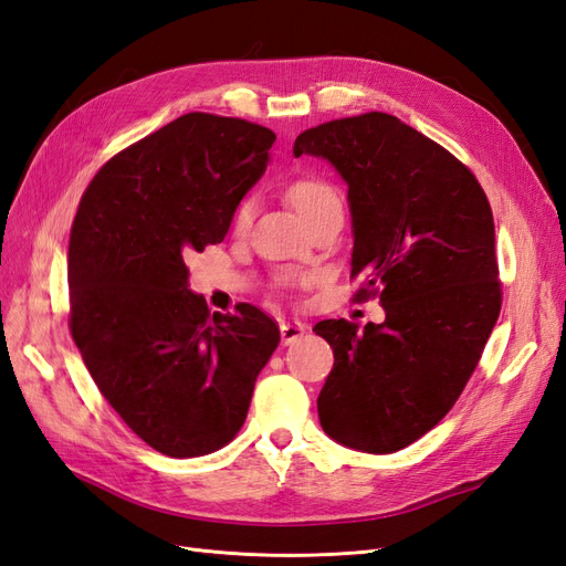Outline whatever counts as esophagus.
<instances>
[{
    "mask_svg": "<svg viewBox=\"0 0 566 566\" xmlns=\"http://www.w3.org/2000/svg\"><path fill=\"white\" fill-rule=\"evenodd\" d=\"M306 328H310V325L302 323V321H283L281 323V337H283L285 345H293V342H297L306 333Z\"/></svg>",
    "mask_w": 566,
    "mask_h": 566,
    "instance_id": "esophagus-1",
    "label": "esophagus"
}]
</instances>
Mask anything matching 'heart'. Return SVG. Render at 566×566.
Listing matches in <instances>:
<instances>
[{
	"mask_svg": "<svg viewBox=\"0 0 566 566\" xmlns=\"http://www.w3.org/2000/svg\"><path fill=\"white\" fill-rule=\"evenodd\" d=\"M287 200L295 205L297 212L310 221H316L321 214H325L328 210H337L342 208V200L337 188L318 175H302L297 179H293L285 188ZM252 214H254V198L248 196L243 200H238L231 224L238 233H243L250 229L252 224Z\"/></svg>",
	"mask_w": 566,
	"mask_h": 566,
	"instance_id": "b5f03b06",
	"label": "heart"
}]
</instances>
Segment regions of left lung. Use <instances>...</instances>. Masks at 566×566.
Returning <instances> with one entry per match:
<instances>
[{
	"label": "left lung",
	"mask_w": 566,
	"mask_h": 566,
	"mask_svg": "<svg viewBox=\"0 0 566 566\" xmlns=\"http://www.w3.org/2000/svg\"><path fill=\"white\" fill-rule=\"evenodd\" d=\"M328 158L349 184L354 302L385 323L314 325L335 364L318 394L325 434L394 453L449 413L503 304L491 205L468 165L399 117L370 111L302 132L295 156Z\"/></svg>",
	"instance_id": "left-lung-1"
}]
</instances>
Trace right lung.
<instances>
[{
    "instance_id": "1",
    "label": "right lung",
    "mask_w": 566,
    "mask_h": 566,
    "mask_svg": "<svg viewBox=\"0 0 566 566\" xmlns=\"http://www.w3.org/2000/svg\"><path fill=\"white\" fill-rule=\"evenodd\" d=\"M273 142L241 117L186 113L115 153L82 193L67 328L98 391L163 455L227 447L279 347V323L254 304L210 314L186 287V254L224 241Z\"/></svg>"
}]
</instances>
